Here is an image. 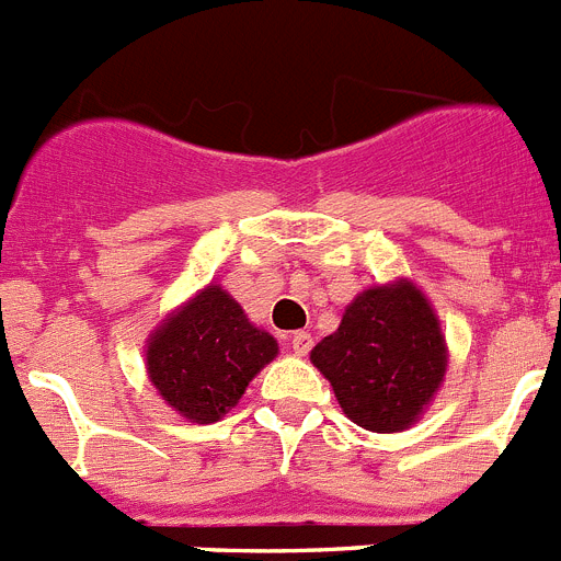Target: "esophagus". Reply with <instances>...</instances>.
Instances as JSON below:
<instances>
[{
	"label": "esophagus",
	"mask_w": 561,
	"mask_h": 561,
	"mask_svg": "<svg viewBox=\"0 0 561 561\" xmlns=\"http://www.w3.org/2000/svg\"><path fill=\"white\" fill-rule=\"evenodd\" d=\"M290 350L296 352V355L299 357H305L307 352L312 350V337H310V332H293L290 335Z\"/></svg>",
	"instance_id": "obj_1"
}]
</instances>
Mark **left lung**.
<instances>
[{
	"label": "left lung",
	"instance_id": "8db88e82",
	"mask_svg": "<svg viewBox=\"0 0 561 561\" xmlns=\"http://www.w3.org/2000/svg\"><path fill=\"white\" fill-rule=\"evenodd\" d=\"M310 360L355 425L400 433L442 388L447 343L425 293L397 279L357 293L341 327L316 343Z\"/></svg>",
	"mask_w": 561,
	"mask_h": 561
}]
</instances>
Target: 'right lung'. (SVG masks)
<instances>
[{
    "instance_id": "1",
    "label": "right lung",
    "mask_w": 561,
    "mask_h": 561,
    "mask_svg": "<svg viewBox=\"0 0 561 561\" xmlns=\"http://www.w3.org/2000/svg\"><path fill=\"white\" fill-rule=\"evenodd\" d=\"M279 352L220 285H206L148 337V377L173 411L198 425L240 402L260 368Z\"/></svg>"
}]
</instances>
